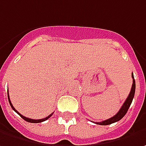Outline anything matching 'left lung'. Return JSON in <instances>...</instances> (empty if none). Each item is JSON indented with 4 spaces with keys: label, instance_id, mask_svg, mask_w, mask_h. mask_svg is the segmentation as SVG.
Listing matches in <instances>:
<instances>
[{
    "label": "left lung",
    "instance_id": "obj_1",
    "mask_svg": "<svg viewBox=\"0 0 146 146\" xmlns=\"http://www.w3.org/2000/svg\"><path fill=\"white\" fill-rule=\"evenodd\" d=\"M132 78H133V86H132V88H131V91H130V93L128 94L127 99L123 103V106L121 107V108L119 109V111L117 112V114H115L113 117H111V118L106 119V120L102 121V122H95V123L99 124V125H108V124H111V123H113L115 122H117L119 120H120L125 115V114L127 113L131 103L133 102V97H134V94H135L136 83H135V79H134V77H133V74H132Z\"/></svg>",
    "mask_w": 146,
    "mask_h": 146
}]
</instances>
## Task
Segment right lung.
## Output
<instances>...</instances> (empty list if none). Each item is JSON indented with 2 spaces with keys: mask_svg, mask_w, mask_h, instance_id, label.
I'll use <instances>...</instances> for the list:
<instances>
[{
  "mask_svg": "<svg viewBox=\"0 0 146 146\" xmlns=\"http://www.w3.org/2000/svg\"><path fill=\"white\" fill-rule=\"evenodd\" d=\"M8 99H9V104H10V106H11V108H13V110L15 111V112H17V113L22 117V118L24 119V120H26V121H27V122H30V123H41V122H43V121H45V120H47L48 119H49L52 115V113L51 115H49L48 117H46V118L44 119H29V118H27V117H25V116H23V115H21V114L18 112V111L15 109V108H13V106L12 105V103H11V101H10V99H9V91H8Z\"/></svg>",
  "mask_w": 146,
  "mask_h": 146,
  "instance_id": "right-lung-1",
  "label": "right lung"
}]
</instances>
